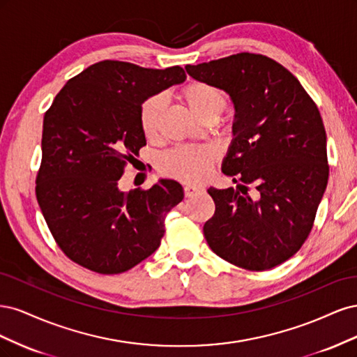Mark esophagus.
Here are the masks:
<instances>
[{
	"label": "esophagus",
	"instance_id": "esophagus-1",
	"mask_svg": "<svg viewBox=\"0 0 357 357\" xmlns=\"http://www.w3.org/2000/svg\"><path fill=\"white\" fill-rule=\"evenodd\" d=\"M201 190H204V188L188 185V186H185V195H186V197H193V195H195V193H198V192H201Z\"/></svg>",
	"mask_w": 357,
	"mask_h": 357
}]
</instances>
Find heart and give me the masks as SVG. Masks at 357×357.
Instances as JSON below:
<instances>
[{
  "label": "heart",
  "instance_id": "heart-1",
  "mask_svg": "<svg viewBox=\"0 0 357 357\" xmlns=\"http://www.w3.org/2000/svg\"><path fill=\"white\" fill-rule=\"evenodd\" d=\"M180 100L188 105L192 114L201 122L218 119L223 112L225 95L213 84L190 82L180 91ZM165 109L164 96L153 95L139 107V128L147 138H153L160 125V117ZM214 153L207 147H181L171 150L160 158L159 168L162 174L180 181H199L208 174Z\"/></svg>",
  "mask_w": 357,
  "mask_h": 357
}]
</instances>
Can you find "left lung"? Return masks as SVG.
<instances>
[{
  "mask_svg": "<svg viewBox=\"0 0 357 357\" xmlns=\"http://www.w3.org/2000/svg\"><path fill=\"white\" fill-rule=\"evenodd\" d=\"M186 71L225 91L235 110L222 171L241 185L208 189L215 211L204 225L205 240L232 265L271 269L304 244L326 190V131L317 105L294 74L264 55L236 53Z\"/></svg>",
  "mask_w": 357,
  "mask_h": 357,
  "instance_id": "left-lung-1",
  "label": "left lung"
}]
</instances>
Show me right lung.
Masks as SVG:
<instances>
[{"mask_svg": "<svg viewBox=\"0 0 357 357\" xmlns=\"http://www.w3.org/2000/svg\"><path fill=\"white\" fill-rule=\"evenodd\" d=\"M185 80L181 67L101 61L53 100L43 121L36 193L53 238L75 264L121 274L158 250L165 214L185 197L181 185L160 178L149 190L125 193L119 180L146 146L139 107Z\"/></svg>", "mask_w": 357, "mask_h": 357, "instance_id": "obj_1", "label": "right lung"}]
</instances>
